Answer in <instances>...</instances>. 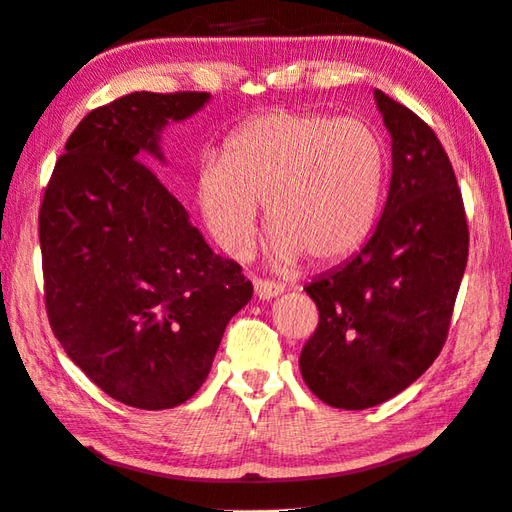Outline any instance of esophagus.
Returning a JSON list of instances; mask_svg holds the SVG:
<instances>
[{"mask_svg": "<svg viewBox=\"0 0 512 512\" xmlns=\"http://www.w3.org/2000/svg\"><path fill=\"white\" fill-rule=\"evenodd\" d=\"M253 286H255V295L259 297V300H273V297L284 293V284L264 280V277H253Z\"/></svg>", "mask_w": 512, "mask_h": 512, "instance_id": "1", "label": "esophagus"}]
</instances>
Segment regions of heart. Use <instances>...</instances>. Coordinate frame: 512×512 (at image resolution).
Returning a JSON list of instances; mask_svg holds the SVG:
<instances>
[{
    "instance_id": "1",
    "label": "heart",
    "mask_w": 512,
    "mask_h": 512,
    "mask_svg": "<svg viewBox=\"0 0 512 512\" xmlns=\"http://www.w3.org/2000/svg\"><path fill=\"white\" fill-rule=\"evenodd\" d=\"M385 176V145L367 123L275 109L241 125L221 159L203 165L197 201L210 235L230 255L255 244L257 206H266L277 262L331 264L374 230Z\"/></svg>"
}]
</instances>
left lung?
<instances>
[{"label":"left lung","instance_id":"obj_1","mask_svg":"<svg viewBox=\"0 0 512 512\" xmlns=\"http://www.w3.org/2000/svg\"><path fill=\"white\" fill-rule=\"evenodd\" d=\"M392 136L387 203L365 248L304 288L320 311L300 353L311 392L340 410L389 401L425 374L448 338L468 262V221L432 127L374 91Z\"/></svg>","mask_w":512,"mask_h":512}]
</instances>
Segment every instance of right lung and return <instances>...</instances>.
<instances>
[{
    "mask_svg": "<svg viewBox=\"0 0 512 512\" xmlns=\"http://www.w3.org/2000/svg\"><path fill=\"white\" fill-rule=\"evenodd\" d=\"M210 94L136 91L73 129L40 208L44 302L67 356L107 396L170 410L208 378L226 324L253 297L147 161Z\"/></svg>",
    "mask_w": 512,
    "mask_h": 512,
    "instance_id": "right-lung-1",
    "label": "right lung"
}]
</instances>
